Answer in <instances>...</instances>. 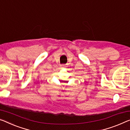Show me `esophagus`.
I'll return each instance as SVG.
<instances>
[{"label":"esophagus","mask_w":130,"mask_h":130,"mask_svg":"<svg viewBox=\"0 0 130 130\" xmlns=\"http://www.w3.org/2000/svg\"><path fill=\"white\" fill-rule=\"evenodd\" d=\"M61 67H65V65H61Z\"/></svg>","instance_id":"34e87169"}]
</instances>
